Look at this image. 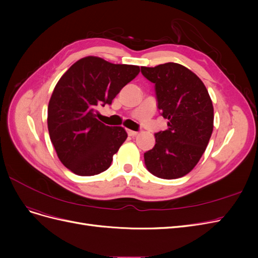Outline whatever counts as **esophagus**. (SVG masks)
Listing matches in <instances>:
<instances>
[{
  "instance_id": "1",
  "label": "esophagus",
  "mask_w": 258,
  "mask_h": 258,
  "mask_svg": "<svg viewBox=\"0 0 258 258\" xmlns=\"http://www.w3.org/2000/svg\"><path fill=\"white\" fill-rule=\"evenodd\" d=\"M127 132H128V135H129L130 137H132V138L137 137V136H138V134H139V132L134 131V130H130V129H127Z\"/></svg>"
}]
</instances>
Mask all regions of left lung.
<instances>
[{"label": "left lung", "mask_w": 258, "mask_h": 258, "mask_svg": "<svg viewBox=\"0 0 258 258\" xmlns=\"http://www.w3.org/2000/svg\"><path fill=\"white\" fill-rule=\"evenodd\" d=\"M141 72L155 84L158 108L168 119V129L155 135V146L144 154L146 168L160 178L182 177L196 167L209 144L212 100L202 81L182 64L142 67Z\"/></svg>", "instance_id": "left-lung-1"}]
</instances>
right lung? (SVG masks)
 <instances>
[{"instance_id":"1","label":"right lung","mask_w":258,"mask_h":258,"mask_svg":"<svg viewBox=\"0 0 258 258\" xmlns=\"http://www.w3.org/2000/svg\"><path fill=\"white\" fill-rule=\"evenodd\" d=\"M139 72L138 66L88 56L76 61L58 81L48 103L47 126L58 158L73 173L91 176L111 166L128 135L120 126L98 120L97 108L111 104Z\"/></svg>"}]
</instances>
